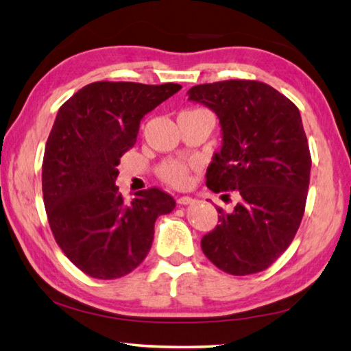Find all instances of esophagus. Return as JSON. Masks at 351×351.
I'll list each match as a JSON object with an SVG mask.
<instances>
[{
  "label": "esophagus",
  "mask_w": 351,
  "mask_h": 351,
  "mask_svg": "<svg viewBox=\"0 0 351 351\" xmlns=\"http://www.w3.org/2000/svg\"><path fill=\"white\" fill-rule=\"evenodd\" d=\"M176 201H178V204H181V206H189V204L195 203V199L192 197H186V195H184V197H180Z\"/></svg>",
  "instance_id": "34e87169"
}]
</instances>
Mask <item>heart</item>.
<instances>
[{"instance_id": "heart-1", "label": "heart", "mask_w": 351, "mask_h": 351, "mask_svg": "<svg viewBox=\"0 0 351 351\" xmlns=\"http://www.w3.org/2000/svg\"><path fill=\"white\" fill-rule=\"evenodd\" d=\"M189 165L181 161H167L158 170L159 178L173 187H184L189 182Z\"/></svg>"}]
</instances>
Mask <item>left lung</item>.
<instances>
[{"label":"left lung","instance_id":"1","mask_svg":"<svg viewBox=\"0 0 351 351\" xmlns=\"http://www.w3.org/2000/svg\"><path fill=\"white\" fill-rule=\"evenodd\" d=\"M187 94L221 125V150L207 169V187L237 190L240 197L230 213L217 207L219 224L203 237L201 249L228 274H255L287 251L305 212L311 154L299 108L255 80L204 83Z\"/></svg>","mask_w":351,"mask_h":351}]
</instances>
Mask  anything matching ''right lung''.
<instances>
[{
  "label": "right lung",
  "mask_w": 351,
  "mask_h": 351,
  "mask_svg": "<svg viewBox=\"0 0 351 351\" xmlns=\"http://www.w3.org/2000/svg\"><path fill=\"white\" fill-rule=\"evenodd\" d=\"M180 90L178 83L94 82L58 110L45 147L43 199L57 245L85 274L110 280L138 268L156 218L175 209L156 187L125 203L114 182L142 117Z\"/></svg>",
  "instance_id": "1"
}]
</instances>
